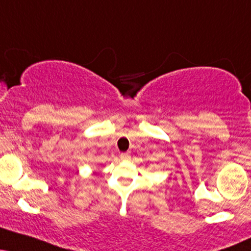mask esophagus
I'll return each mask as SVG.
<instances>
[{"mask_svg":"<svg viewBox=\"0 0 251 251\" xmlns=\"http://www.w3.org/2000/svg\"><path fill=\"white\" fill-rule=\"evenodd\" d=\"M129 158H131V155H129V153H122V154H120V159L122 160H128Z\"/></svg>","mask_w":251,"mask_h":251,"instance_id":"1","label":"esophagus"}]
</instances>
